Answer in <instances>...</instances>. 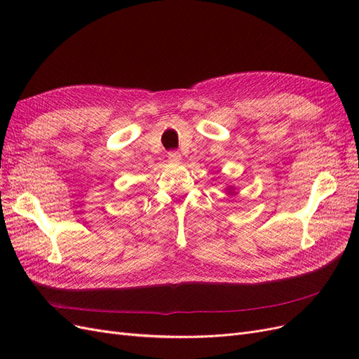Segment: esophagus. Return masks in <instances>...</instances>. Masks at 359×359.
<instances>
[{
  "mask_svg": "<svg viewBox=\"0 0 359 359\" xmlns=\"http://www.w3.org/2000/svg\"><path fill=\"white\" fill-rule=\"evenodd\" d=\"M168 158H169L170 161H173V163H177V161L181 160V154L178 153V151L173 149V151H169V153H168Z\"/></svg>",
  "mask_w": 359,
  "mask_h": 359,
  "instance_id": "esophagus-1",
  "label": "esophagus"
}]
</instances>
